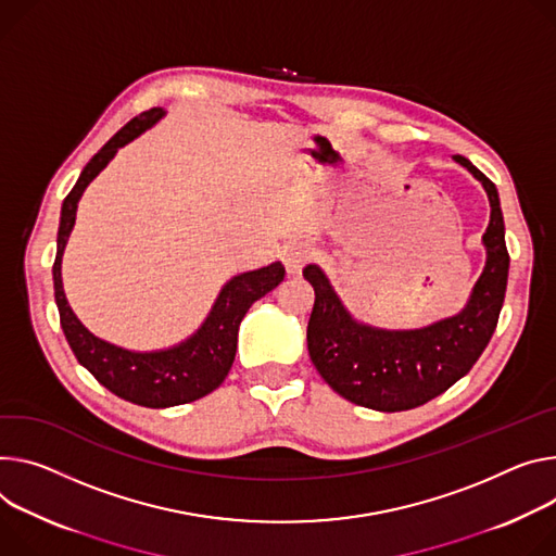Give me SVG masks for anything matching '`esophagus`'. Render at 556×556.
Instances as JSON below:
<instances>
[{"label":"esophagus","instance_id":"esophagus-1","mask_svg":"<svg viewBox=\"0 0 556 556\" xmlns=\"http://www.w3.org/2000/svg\"><path fill=\"white\" fill-rule=\"evenodd\" d=\"M313 257H315V250L304 241H292L283 245V252H281V262L288 275H299L313 262Z\"/></svg>","mask_w":556,"mask_h":556}]
</instances>
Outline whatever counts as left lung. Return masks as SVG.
Wrapping results in <instances>:
<instances>
[{
  "instance_id": "obj_1",
  "label": "left lung",
  "mask_w": 556,
  "mask_h": 556,
  "mask_svg": "<svg viewBox=\"0 0 556 556\" xmlns=\"http://www.w3.org/2000/svg\"><path fill=\"white\" fill-rule=\"evenodd\" d=\"M485 188L490 224L483 232L485 268L468 304L454 317L415 330H383L352 317L324 270L304 268L315 288L308 352L324 381L343 399L379 413H401L445 392L481 357L503 306L510 255L496 186L466 157L454 155Z\"/></svg>"
}]
</instances>
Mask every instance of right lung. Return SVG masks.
I'll return each instance as SVG.
<instances>
[{"mask_svg": "<svg viewBox=\"0 0 556 556\" xmlns=\"http://www.w3.org/2000/svg\"><path fill=\"white\" fill-rule=\"evenodd\" d=\"M166 115L164 109H150L130 119L104 148L86 164L77 184L62 204L58 230V257L53 264L55 301L62 330L77 362L113 394L143 408H170L206 396L226 379L237 352L239 324L257 299L283 281L279 262L232 277L219 292L213 311L201 328L186 341L153 352H135L94 337L68 306L62 286V255L75 226L77 204L86 186L102 173L117 150L155 126Z\"/></svg>", "mask_w": 556, "mask_h": 556, "instance_id": "right-lung-1", "label": "right lung"}]
</instances>
